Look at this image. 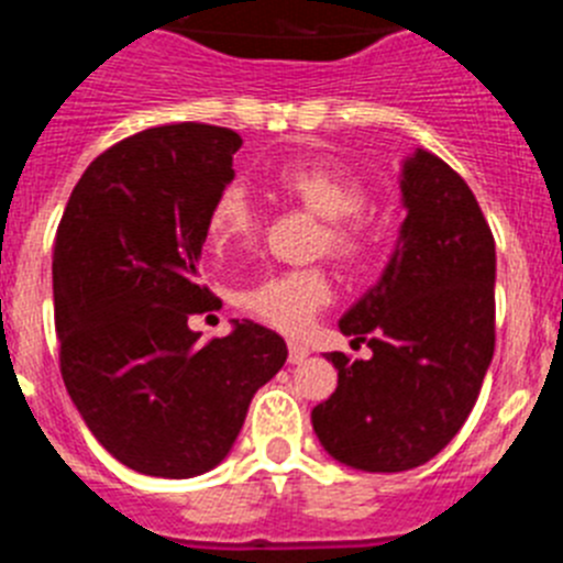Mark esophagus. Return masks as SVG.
Returning <instances> with one entry per match:
<instances>
[{
  "instance_id": "obj_1",
  "label": "esophagus",
  "mask_w": 563,
  "mask_h": 563,
  "mask_svg": "<svg viewBox=\"0 0 563 563\" xmlns=\"http://www.w3.org/2000/svg\"><path fill=\"white\" fill-rule=\"evenodd\" d=\"M307 355H310V350H307L305 343H298V341L287 343V361L290 363H301Z\"/></svg>"
}]
</instances>
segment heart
<instances>
[{
    "label": "heart",
    "instance_id": "1",
    "mask_svg": "<svg viewBox=\"0 0 563 563\" xmlns=\"http://www.w3.org/2000/svg\"><path fill=\"white\" fill-rule=\"evenodd\" d=\"M273 188L321 217L316 247L346 267H361L380 245V222L366 211L369 191L361 177L327 161H292L273 172ZM256 231V211L239 186L213 197L206 217L208 245L217 253L245 245ZM332 278L324 265L267 273L236 292L247 316L282 332H301L321 307L330 305Z\"/></svg>",
    "mask_w": 563,
    "mask_h": 563
}]
</instances>
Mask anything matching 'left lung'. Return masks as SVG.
Here are the masks:
<instances>
[{"instance_id": "obj_1", "label": "left lung", "mask_w": 563, "mask_h": 563, "mask_svg": "<svg viewBox=\"0 0 563 563\" xmlns=\"http://www.w3.org/2000/svg\"><path fill=\"white\" fill-rule=\"evenodd\" d=\"M406 220L380 285L341 318L369 361L330 352L338 389L312 429L338 462L397 474L462 429L496 346V245L460 174L431 152L402 168Z\"/></svg>"}]
</instances>
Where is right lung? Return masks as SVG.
<instances>
[{
  "label": "right lung",
  "instance_id": "add662e5",
  "mask_svg": "<svg viewBox=\"0 0 563 563\" xmlns=\"http://www.w3.org/2000/svg\"><path fill=\"white\" fill-rule=\"evenodd\" d=\"M233 129L172 123L89 163L56 231L58 366L103 449L146 476L220 465L247 406L287 361L285 338L242 321L200 343L188 318L217 298L200 282L213 197L233 180Z\"/></svg>",
  "mask_w": 563,
  "mask_h": 563
}]
</instances>
